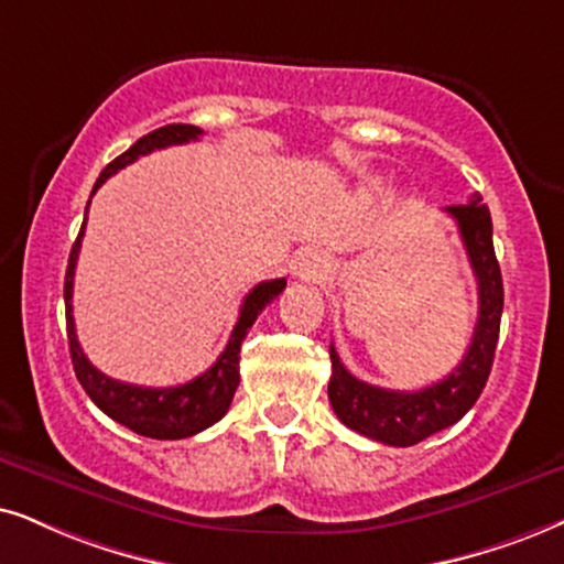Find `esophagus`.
Segmentation results:
<instances>
[{
	"label": "esophagus",
	"instance_id": "obj_1",
	"mask_svg": "<svg viewBox=\"0 0 564 564\" xmlns=\"http://www.w3.org/2000/svg\"><path fill=\"white\" fill-rule=\"evenodd\" d=\"M327 270H330V265H327L325 258H319L317 252H304L299 254L294 265H291V275L304 283H317V281H325Z\"/></svg>",
	"mask_w": 564,
	"mask_h": 564
}]
</instances>
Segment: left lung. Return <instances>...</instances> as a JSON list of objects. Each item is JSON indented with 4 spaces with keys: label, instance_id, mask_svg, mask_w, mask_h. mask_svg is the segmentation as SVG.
I'll return each mask as SVG.
<instances>
[{
    "label": "left lung",
    "instance_id": "8db88e82",
    "mask_svg": "<svg viewBox=\"0 0 564 564\" xmlns=\"http://www.w3.org/2000/svg\"><path fill=\"white\" fill-rule=\"evenodd\" d=\"M447 216L458 224L463 247L479 286V317H476L474 338L460 365L445 380L426 384L422 390H384L356 380L340 361L330 344L333 375L327 382V395L335 416L348 430L365 434L382 445L409 447L434 432L453 426L466 416L479 401L484 384L489 380L495 361L497 338H500L502 317V273L495 258L491 241V216L479 195H471L466 205H451Z\"/></svg>",
    "mask_w": 564,
    "mask_h": 564
}]
</instances>
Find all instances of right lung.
Segmentation results:
<instances>
[{
    "instance_id": "1",
    "label": "right lung",
    "mask_w": 564,
    "mask_h": 564,
    "mask_svg": "<svg viewBox=\"0 0 564 564\" xmlns=\"http://www.w3.org/2000/svg\"><path fill=\"white\" fill-rule=\"evenodd\" d=\"M203 130L195 124H166L161 130H153L134 142L130 151H124L119 159H113L109 166L98 176L96 192L101 184L109 180L111 174H117L119 169L130 166L132 161H138L140 155H148L153 151L169 145H184V142L197 140ZM90 205V203H88ZM88 213V208H85ZM83 231L77 234L73 252H69L67 262V275H64V310H67V340H69V356H73V367L77 380H80L83 390L90 395V401L101 409L106 416H111L113 422L124 424L127 430L142 434V437L153 440H184L192 434L208 430L224 419V413L229 411L231 398L237 393L239 384V351L241 340L249 327L254 325V319L273 299L286 289V278H275V281H262L245 296L239 310V319L234 325L229 344H226L224 354L218 356L216 365L205 369L203 375L195 380L176 384V388H142V384L119 382L98 372L90 365L88 356L83 354L80 344H77L75 333V317H73V283H75V265L77 254H80V241Z\"/></svg>"
}]
</instances>
